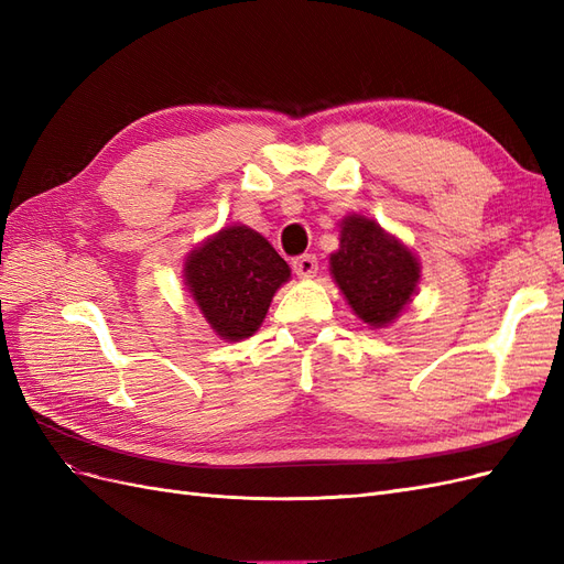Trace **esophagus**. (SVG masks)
<instances>
[{
  "mask_svg": "<svg viewBox=\"0 0 564 564\" xmlns=\"http://www.w3.org/2000/svg\"><path fill=\"white\" fill-rule=\"evenodd\" d=\"M292 265H294V272L299 278H303V280H311V278H315V272H317V259L313 253H303V256H296V259L292 261Z\"/></svg>",
  "mask_w": 564,
  "mask_h": 564,
  "instance_id": "1",
  "label": "esophagus"
}]
</instances>
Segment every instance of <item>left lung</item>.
<instances>
[{"instance_id":"1","label":"left lung","mask_w":564,"mask_h":564,"mask_svg":"<svg viewBox=\"0 0 564 564\" xmlns=\"http://www.w3.org/2000/svg\"><path fill=\"white\" fill-rule=\"evenodd\" d=\"M329 272L350 311L369 329L395 322L421 282L419 256L362 214L338 220V249L329 253Z\"/></svg>"}]
</instances>
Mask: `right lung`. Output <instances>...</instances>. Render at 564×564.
<instances>
[{
    "instance_id": "right-lung-1",
    "label": "right lung",
    "mask_w": 564,
    "mask_h": 564,
    "mask_svg": "<svg viewBox=\"0 0 564 564\" xmlns=\"http://www.w3.org/2000/svg\"><path fill=\"white\" fill-rule=\"evenodd\" d=\"M292 280V268L261 232L235 224L187 251L183 284L212 332L228 344L261 329L272 296Z\"/></svg>"
}]
</instances>
